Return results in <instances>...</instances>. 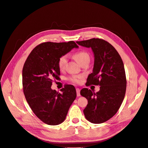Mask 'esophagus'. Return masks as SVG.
Returning <instances> with one entry per match:
<instances>
[{
  "instance_id": "esophagus-1",
  "label": "esophagus",
  "mask_w": 148,
  "mask_h": 148,
  "mask_svg": "<svg viewBox=\"0 0 148 148\" xmlns=\"http://www.w3.org/2000/svg\"><path fill=\"white\" fill-rule=\"evenodd\" d=\"M76 91H77V96H80V89L79 88H77L76 89Z\"/></svg>"
}]
</instances>
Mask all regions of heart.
<instances>
[{
	"label": "heart",
	"instance_id": "1",
	"mask_svg": "<svg viewBox=\"0 0 148 148\" xmlns=\"http://www.w3.org/2000/svg\"><path fill=\"white\" fill-rule=\"evenodd\" d=\"M74 59L76 60L78 63L81 65L82 64L84 63V62H89L90 60V57H89V53L86 52L84 51H79L73 54ZM67 62V57L66 56L64 55L61 56L59 60H58L57 65L59 69L60 70H63L66 65V64ZM82 76L80 75H73L71 77H69V80L73 83H79L80 80H81Z\"/></svg>",
	"mask_w": 148,
	"mask_h": 148
}]
</instances>
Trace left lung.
Masks as SVG:
<instances>
[{"label":"left lung","mask_w":148,"mask_h":148,"mask_svg":"<svg viewBox=\"0 0 148 148\" xmlns=\"http://www.w3.org/2000/svg\"><path fill=\"white\" fill-rule=\"evenodd\" d=\"M77 43L91 47L95 55L92 73L89 75L86 85L100 86L96 93L88 88L80 91L88 100L83 112L90 122L102 123L117 112L123 101L127 79L123 61L116 49L104 39L92 38Z\"/></svg>","instance_id":"1"}]
</instances>
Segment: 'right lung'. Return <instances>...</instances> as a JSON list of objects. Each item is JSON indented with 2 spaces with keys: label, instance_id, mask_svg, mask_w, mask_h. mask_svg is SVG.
<instances>
[{
  "label": "right lung",
  "instance_id": "add662e5",
  "mask_svg": "<svg viewBox=\"0 0 148 148\" xmlns=\"http://www.w3.org/2000/svg\"><path fill=\"white\" fill-rule=\"evenodd\" d=\"M78 46L74 41L46 42L31 52L22 71L23 92L31 110L42 122L49 125L65 120L70 106L77 97L76 89L65 85L61 93L51 89L60 74L57 65L59 58Z\"/></svg>",
  "mask_w": 148,
  "mask_h": 148
}]
</instances>
